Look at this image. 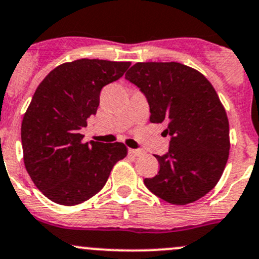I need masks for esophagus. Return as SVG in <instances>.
<instances>
[{
  "label": "esophagus",
  "mask_w": 259,
  "mask_h": 259,
  "mask_svg": "<svg viewBox=\"0 0 259 259\" xmlns=\"http://www.w3.org/2000/svg\"><path fill=\"white\" fill-rule=\"evenodd\" d=\"M129 154L133 157H140V155L144 154V152L142 149H129Z\"/></svg>",
  "instance_id": "1"
}]
</instances>
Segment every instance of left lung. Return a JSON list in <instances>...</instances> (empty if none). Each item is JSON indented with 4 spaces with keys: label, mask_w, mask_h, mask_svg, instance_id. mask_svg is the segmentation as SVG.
<instances>
[{
    "label": "left lung",
    "mask_w": 259,
    "mask_h": 259,
    "mask_svg": "<svg viewBox=\"0 0 259 259\" xmlns=\"http://www.w3.org/2000/svg\"><path fill=\"white\" fill-rule=\"evenodd\" d=\"M125 79L145 96L150 121L164 122L170 137L168 152L155 155L159 172L144 185L169 204L197 201L215 187L229 157V121L217 91L176 62L137 63Z\"/></svg>",
    "instance_id": "8db88e82"
}]
</instances>
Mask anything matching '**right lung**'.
I'll return each instance as SVG.
<instances>
[{
	"label": "right lung",
	"mask_w": 259,
	"mask_h": 259,
	"mask_svg": "<svg viewBox=\"0 0 259 259\" xmlns=\"http://www.w3.org/2000/svg\"><path fill=\"white\" fill-rule=\"evenodd\" d=\"M130 62L78 59L60 64L41 81L21 124L24 163L52 201L73 206L95 196L117 160L122 143H83L79 133L96 115L102 87L117 81Z\"/></svg>",
	"instance_id": "add662e5"
}]
</instances>
